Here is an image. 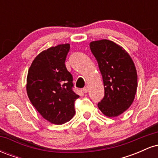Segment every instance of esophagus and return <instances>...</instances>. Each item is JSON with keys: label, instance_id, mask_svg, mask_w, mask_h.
<instances>
[{"label": "esophagus", "instance_id": "34e87169", "mask_svg": "<svg viewBox=\"0 0 158 158\" xmlns=\"http://www.w3.org/2000/svg\"><path fill=\"white\" fill-rule=\"evenodd\" d=\"M83 92H84V93H88V90H89V88H88V86H86V87H85L84 88H83Z\"/></svg>", "mask_w": 158, "mask_h": 158}]
</instances>
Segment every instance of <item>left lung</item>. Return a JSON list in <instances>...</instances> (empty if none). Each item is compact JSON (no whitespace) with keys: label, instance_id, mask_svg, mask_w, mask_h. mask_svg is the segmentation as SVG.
Instances as JSON below:
<instances>
[{"label":"left lung","instance_id":"1","mask_svg":"<svg viewBox=\"0 0 158 158\" xmlns=\"http://www.w3.org/2000/svg\"><path fill=\"white\" fill-rule=\"evenodd\" d=\"M102 76L104 98L98 108L108 117H117L131 106L137 88V74L131 56L109 40L90 43Z\"/></svg>","mask_w":158,"mask_h":158}]
</instances>
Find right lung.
<instances>
[{
  "label": "right lung",
  "instance_id": "obj_1",
  "mask_svg": "<svg viewBox=\"0 0 158 158\" xmlns=\"http://www.w3.org/2000/svg\"><path fill=\"white\" fill-rule=\"evenodd\" d=\"M69 50V44L44 50L32 61L27 74L30 102L42 117L56 125L73 118L74 102L79 97L73 90V77L64 64Z\"/></svg>",
  "mask_w": 158,
  "mask_h": 158
}]
</instances>
